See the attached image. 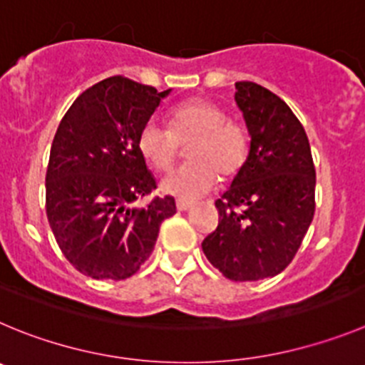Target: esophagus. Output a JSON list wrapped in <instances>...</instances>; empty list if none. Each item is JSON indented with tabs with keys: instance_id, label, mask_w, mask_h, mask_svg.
Returning a JSON list of instances; mask_svg holds the SVG:
<instances>
[{
	"instance_id": "34e87169",
	"label": "esophagus",
	"mask_w": 365,
	"mask_h": 365,
	"mask_svg": "<svg viewBox=\"0 0 365 365\" xmlns=\"http://www.w3.org/2000/svg\"><path fill=\"white\" fill-rule=\"evenodd\" d=\"M192 205H195V203L189 202V200H178V202H176V207H178V211H189V209Z\"/></svg>"
}]
</instances>
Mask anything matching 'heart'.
<instances>
[{"label":"heart","mask_w":365,"mask_h":365,"mask_svg":"<svg viewBox=\"0 0 365 365\" xmlns=\"http://www.w3.org/2000/svg\"><path fill=\"white\" fill-rule=\"evenodd\" d=\"M169 128L147 121L138 134V150L154 170H169L178 158V143L187 147V163L162 180V190L182 200L207 195L220 175L232 178L249 154V134L242 123L207 100H189L173 109Z\"/></svg>","instance_id":"obj_1"}]
</instances>
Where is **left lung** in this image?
Returning a JSON list of instances; mask_svg holds the SVG:
<instances>
[{
	"label": "left lung",
	"instance_id": "8db88e82",
	"mask_svg": "<svg viewBox=\"0 0 365 365\" xmlns=\"http://www.w3.org/2000/svg\"><path fill=\"white\" fill-rule=\"evenodd\" d=\"M235 87L249 154L216 200L218 227L202 249L229 280L256 282L277 277L297 255L313 222L317 175L307 134L289 105L252 81Z\"/></svg>",
	"mask_w": 365,
	"mask_h": 365
}]
</instances>
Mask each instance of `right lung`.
<instances>
[{
    "instance_id": "add662e5",
    "label": "right lung",
    "mask_w": 365,
    "mask_h": 365,
    "mask_svg": "<svg viewBox=\"0 0 365 365\" xmlns=\"http://www.w3.org/2000/svg\"><path fill=\"white\" fill-rule=\"evenodd\" d=\"M169 94L107 78L76 98L56 130L47 218L65 258L85 277H133L153 252L163 220L176 212L173 196L136 203L156 189L138 134Z\"/></svg>"
}]
</instances>
